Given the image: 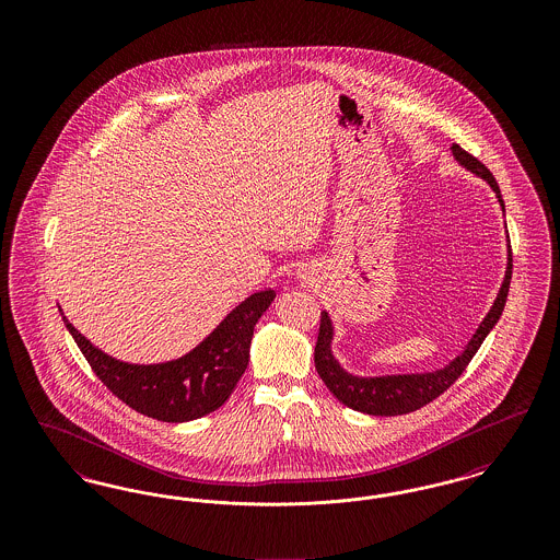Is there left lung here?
<instances>
[{
	"instance_id": "left-lung-1",
	"label": "left lung",
	"mask_w": 560,
	"mask_h": 560,
	"mask_svg": "<svg viewBox=\"0 0 560 560\" xmlns=\"http://www.w3.org/2000/svg\"><path fill=\"white\" fill-rule=\"evenodd\" d=\"M452 151L455 160L459 161L464 167L479 174L480 178H485L491 185L502 203V210H504V199H502V192L498 187V180L487 170V165L477 160L475 155H470L468 151H464L459 144H453ZM510 279H512V249L508 252L506 279L502 283V290L498 293L491 311L480 323L477 334L472 336V340L468 342V347L464 348V352L457 359H453L445 370L434 373H411V375H388V377H354V375H350L338 365V361L331 354L329 345H331L334 329H331V320L327 317V313L323 311L317 347H315V368H317L320 380L325 382V386L329 388V393L336 399L361 413L402 416V413H411V411L424 407L436 397H441L453 382L466 372L468 363L477 354L482 340L502 317V311L506 306Z\"/></svg>"
}]
</instances>
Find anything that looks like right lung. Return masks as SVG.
Masks as SVG:
<instances>
[{"mask_svg":"<svg viewBox=\"0 0 560 560\" xmlns=\"http://www.w3.org/2000/svg\"><path fill=\"white\" fill-rule=\"evenodd\" d=\"M272 300V290L252 293L199 347L161 365L121 363L92 347L65 315L62 320L92 372L117 399L142 416L176 424L208 416L231 397L247 370L254 325Z\"/></svg>","mask_w":560,"mask_h":560,"instance_id":"1","label":"right lung"}]
</instances>
